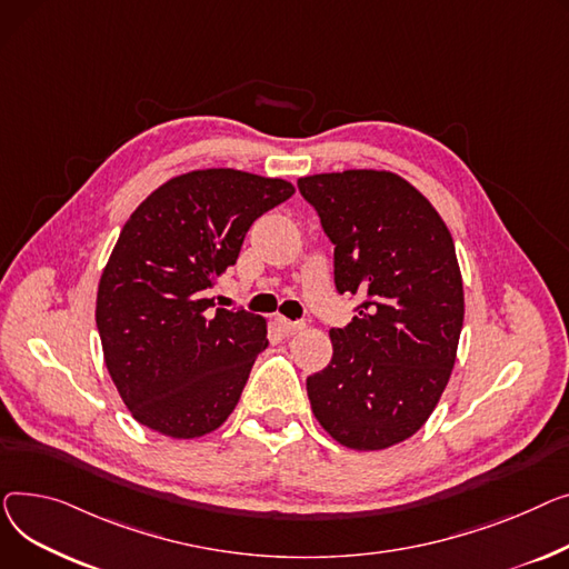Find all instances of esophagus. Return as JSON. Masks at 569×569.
Returning a JSON list of instances; mask_svg holds the SVG:
<instances>
[{
	"label": "esophagus",
	"mask_w": 569,
	"mask_h": 569,
	"mask_svg": "<svg viewBox=\"0 0 569 569\" xmlns=\"http://www.w3.org/2000/svg\"><path fill=\"white\" fill-rule=\"evenodd\" d=\"M276 326L284 332V336H293V332L306 328L303 321H291V319H284V317H278V319H276Z\"/></svg>",
	"instance_id": "obj_1"
}]
</instances>
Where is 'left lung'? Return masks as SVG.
Returning a JSON list of instances; mask_svg holds the SVG:
<instances>
[{
    "label": "left lung",
    "instance_id": "8db88e82",
    "mask_svg": "<svg viewBox=\"0 0 569 569\" xmlns=\"http://www.w3.org/2000/svg\"><path fill=\"white\" fill-rule=\"evenodd\" d=\"M336 246V287L362 303L330 330L332 358L308 377L319 425L353 450H383L427 422L452 375L463 326L455 243L427 197L392 172L298 179Z\"/></svg>",
    "mask_w": 569,
    "mask_h": 569
}]
</instances>
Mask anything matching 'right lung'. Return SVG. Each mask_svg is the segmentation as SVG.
I'll return each instance as SVG.
<instances>
[{
    "instance_id": "add662e5",
    "label": "right lung",
    "mask_w": 569,
    "mask_h": 569,
    "mask_svg": "<svg viewBox=\"0 0 569 569\" xmlns=\"http://www.w3.org/2000/svg\"><path fill=\"white\" fill-rule=\"evenodd\" d=\"M293 194L284 179L194 170L132 211L98 282L108 372L140 425L172 439L218 429L269 347L266 319L213 310L204 291L237 263L250 224Z\"/></svg>"
}]
</instances>
